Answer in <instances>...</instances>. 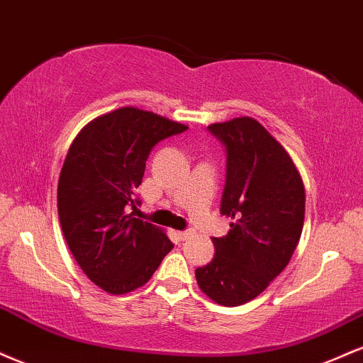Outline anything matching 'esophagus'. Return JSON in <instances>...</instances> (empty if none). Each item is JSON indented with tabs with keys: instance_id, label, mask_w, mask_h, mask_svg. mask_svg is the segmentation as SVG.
Returning <instances> with one entry per match:
<instances>
[{
	"instance_id": "esophagus-1",
	"label": "esophagus",
	"mask_w": 363,
	"mask_h": 363,
	"mask_svg": "<svg viewBox=\"0 0 363 363\" xmlns=\"http://www.w3.org/2000/svg\"><path fill=\"white\" fill-rule=\"evenodd\" d=\"M178 234V238H180L182 241H185V240H189V238L191 236V231H180V233H177Z\"/></svg>"
}]
</instances>
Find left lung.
I'll list each match as a JSON object with an SVG mask.
<instances>
[{
	"instance_id": "obj_1",
	"label": "left lung",
	"mask_w": 363,
	"mask_h": 363,
	"mask_svg": "<svg viewBox=\"0 0 363 363\" xmlns=\"http://www.w3.org/2000/svg\"><path fill=\"white\" fill-rule=\"evenodd\" d=\"M228 151L220 214L228 236L212 238L216 255L195 270L211 301L241 306L258 297L291 262L301 240L306 190L282 144L258 121L236 117L208 125Z\"/></svg>"
}]
</instances>
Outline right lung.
<instances>
[{
  "instance_id": "obj_1",
  "label": "right lung",
  "mask_w": 363,
  "mask_h": 363,
  "mask_svg": "<svg viewBox=\"0 0 363 363\" xmlns=\"http://www.w3.org/2000/svg\"><path fill=\"white\" fill-rule=\"evenodd\" d=\"M189 127L138 106L88 122L64 160L57 212L64 240L84 275L122 296L149 282L173 248L157 225L129 214L151 149Z\"/></svg>"
}]
</instances>
